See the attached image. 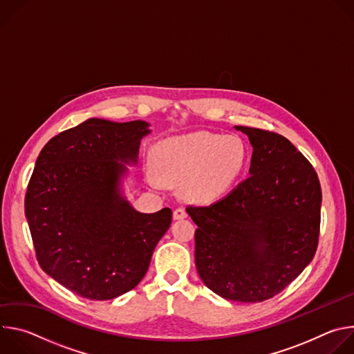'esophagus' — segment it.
I'll return each mask as SVG.
<instances>
[{
	"instance_id": "esophagus-1",
	"label": "esophagus",
	"mask_w": 354,
	"mask_h": 354,
	"mask_svg": "<svg viewBox=\"0 0 354 354\" xmlns=\"http://www.w3.org/2000/svg\"><path fill=\"white\" fill-rule=\"evenodd\" d=\"M187 217V212L185 207H178L174 210V218L175 220H182V218H186Z\"/></svg>"
}]
</instances>
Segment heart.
<instances>
[{
    "instance_id": "obj_1",
    "label": "heart",
    "mask_w": 354,
    "mask_h": 354,
    "mask_svg": "<svg viewBox=\"0 0 354 354\" xmlns=\"http://www.w3.org/2000/svg\"><path fill=\"white\" fill-rule=\"evenodd\" d=\"M151 160L156 169L148 175L151 185L160 187L183 180L187 197L212 201L243 174L249 148L236 134L194 131L160 141L151 151Z\"/></svg>"
}]
</instances>
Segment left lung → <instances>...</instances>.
Listing matches in <instances>:
<instances>
[{"instance_id": "obj_1", "label": "left lung", "mask_w": 354, "mask_h": 354, "mask_svg": "<svg viewBox=\"0 0 354 354\" xmlns=\"http://www.w3.org/2000/svg\"><path fill=\"white\" fill-rule=\"evenodd\" d=\"M254 147L249 176L209 206H187L197 225L194 262L216 294L259 302L283 291L313 261L322 192L311 162L283 136L235 126Z\"/></svg>"}]
</instances>
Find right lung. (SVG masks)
Wrapping results in <instances>:
<instances>
[{"label":"right lung","mask_w":354,"mask_h":354,"mask_svg":"<svg viewBox=\"0 0 354 354\" xmlns=\"http://www.w3.org/2000/svg\"><path fill=\"white\" fill-rule=\"evenodd\" d=\"M141 120L89 119L50 138L25 194L36 259L70 291L95 301L134 288L171 225L172 210H134L119 193L120 176L136 162Z\"/></svg>","instance_id":"1"}]
</instances>
